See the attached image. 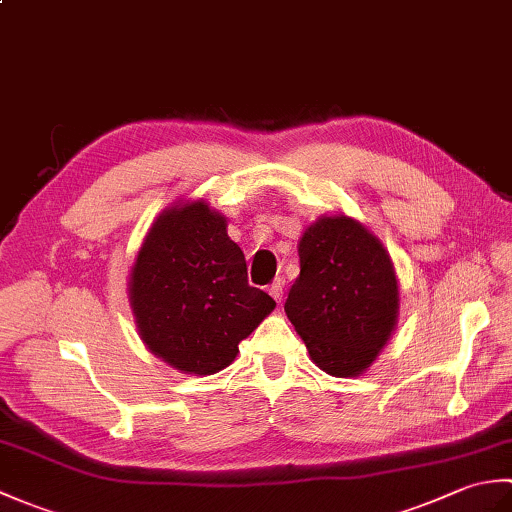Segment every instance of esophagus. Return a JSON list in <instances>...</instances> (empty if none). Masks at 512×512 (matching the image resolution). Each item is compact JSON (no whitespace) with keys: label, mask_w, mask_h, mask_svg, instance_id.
Returning a JSON list of instances; mask_svg holds the SVG:
<instances>
[{"label":"esophagus","mask_w":512,"mask_h":512,"mask_svg":"<svg viewBox=\"0 0 512 512\" xmlns=\"http://www.w3.org/2000/svg\"><path fill=\"white\" fill-rule=\"evenodd\" d=\"M284 286H286V281L281 279V277H277L273 284H270L268 292H270V295H273L275 301H281V297H284Z\"/></svg>","instance_id":"1"}]
</instances>
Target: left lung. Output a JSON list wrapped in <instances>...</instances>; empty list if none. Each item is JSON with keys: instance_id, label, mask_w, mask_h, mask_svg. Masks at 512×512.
Listing matches in <instances>:
<instances>
[{"instance_id": "obj_1", "label": "left lung", "mask_w": 512, "mask_h": 512, "mask_svg": "<svg viewBox=\"0 0 512 512\" xmlns=\"http://www.w3.org/2000/svg\"><path fill=\"white\" fill-rule=\"evenodd\" d=\"M301 273L286 314L310 358L339 378L361 374L398 317V281L383 244L352 217H321L299 242Z\"/></svg>"}]
</instances>
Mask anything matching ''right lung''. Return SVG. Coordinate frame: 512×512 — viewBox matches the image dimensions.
I'll list each match as a JSON object with an SVG mask.
<instances>
[{
    "instance_id": "1",
    "label": "right lung",
    "mask_w": 512,
    "mask_h": 512,
    "mask_svg": "<svg viewBox=\"0 0 512 512\" xmlns=\"http://www.w3.org/2000/svg\"><path fill=\"white\" fill-rule=\"evenodd\" d=\"M129 299L145 345L180 372L215 374L275 301L248 284L246 259L206 202L162 213L138 250Z\"/></svg>"
}]
</instances>
